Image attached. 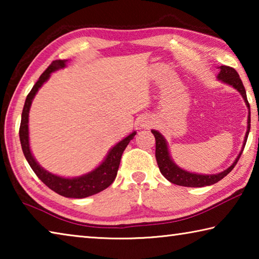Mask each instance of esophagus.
Here are the masks:
<instances>
[{
  "instance_id": "34e87169",
  "label": "esophagus",
  "mask_w": 259,
  "mask_h": 259,
  "mask_svg": "<svg viewBox=\"0 0 259 259\" xmlns=\"http://www.w3.org/2000/svg\"><path fill=\"white\" fill-rule=\"evenodd\" d=\"M150 124H151V123H150V121H147L146 119L142 121V126H143V128H145V126H148Z\"/></svg>"
}]
</instances>
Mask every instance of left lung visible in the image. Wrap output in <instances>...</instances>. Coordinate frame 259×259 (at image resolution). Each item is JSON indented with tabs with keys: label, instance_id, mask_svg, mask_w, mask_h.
I'll list each match as a JSON object with an SVG mask.
<instances>
[{
	"label": "left lung",
	"instance_id": "left-lung-1",
	"mask_svg": "<svg viewBox=\"0 0 259 259\" xmlns=\"http://www.w3.org/2000/svg\"><path fill=\"white\" fill-rule=\"evenodd\" d=\"M219 69H221V71H219L217 75L218 80L223 81L224 83H226V84L232 85L234 89L238 90L241 94V96H242V98L244 99V103L249 109L248 129H247V133H245L242 150H241V152L239 153V155L236 156V159L233 163H232V165L229 166L226 170H224V171L216 175L193 174L190 171H186V170H184L182 168H179V166L175 163L171 159V156H170V153L168 150V144H166V140L164 139L163 136H162L159 131L152 130V134L154 135L155 137V157H156V162H157V165H159L160 171L170 183L176 184V185L186 186V187H203V186H209V185H212V184H216L217 182L221 181V179L227 176V175L232 171V169H233L235 164L238 163L240 156L243 152L245 143H247L249 130H250V105L248 103L247 94H245V89L242 84V81H241L238 72H236L234 68L223 65V66L219 67Z\"/></svg>",
	"mask_w": 259,
	"mask_h": 259
}]
</instances>
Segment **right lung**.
<instances>
[{
  "instance_id": "add662e5",
  "label": "right lung",
  "mask_w": 259,
  "mask_h": 259,
  "mask_svg": "<svg viewBox=\"0 0 259 259\" xmlns=\"http://www.w3.org/2000/svg\"><path fill=\"white\" fill-rule=\"evenodd\" d=\"M67 60H54L50 64L42 75L38 78L37 82L35 83L34 87L30 90V93L27 95V98L25 100V105L23 108V114H21V122L19 128V138L21 148H23L24 155L27 160L30 168L36 174V176L41 179V181L46 184V185L58 194L65 196V198H74V199H83L87 196L97 194V193L104 191L111 184L114 182L117 170H119L120 161L122 154L125 147L128 146L131 139H134L136 131L131 133L129 136H126L124 139H122L116 145H114L111 150H109L107 156L99 164L97 168L93 171L88 172L82 176L74 177V178H65L57 176V175L51 174L43 169L42 166L37 163L36 160L30 152L29 147V137H28V115H29V108L32 105L33 99L35 95L38 91V89L42 87L45 82H47L48 78L50 77V74L60 68H64L66 66Z\"/></svg>"
}]
</instances>
